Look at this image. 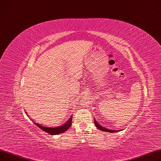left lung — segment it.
<instances>
[{"label":"left lung","mask_w":161,"mask_h":161,"mask_svg":"<svg viewBox=\"0 0 161 161\" xmlns=\"http://www.w3.org/2000/svg\"><path fill=\"white\" fill-rule=\"evenodd\" d=\"M94 124L96 126V128L99 130H100L102 131H104V132H111V133H113V132H118V130H109V129H107L104 127H103L102 126H101L100 125H99V123L97 122H96V120L94 119Z\"/></svg>","instance_id":"left-lung-1"}]
</instances>
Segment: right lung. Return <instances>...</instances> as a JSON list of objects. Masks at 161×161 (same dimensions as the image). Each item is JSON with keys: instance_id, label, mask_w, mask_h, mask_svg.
I'll return each mask as SVG.
<instances>
[{"instance_id": "right-lung-1", "label": "right lung", "mask_w": 161, "mask_h": 161, "mask_svg": "<svg viewBox=\"0 0 161 161\" xmlns=\"http://www.w3.org/2000/svg\"><path fill=\"white\" fill-rule=\"evenodd\" d=\"M72 119H73V115H71L69 118V120H67L64 124H63L62 125H61L59 126H56V127L43 126L39 124H37L35 122H33V123L35 125H36L38 127L42 129L43 131L48 133L50 135H58L59 134L64 133V132L70 128L71 123H72Z\"/></svg>"}]
</instances>
